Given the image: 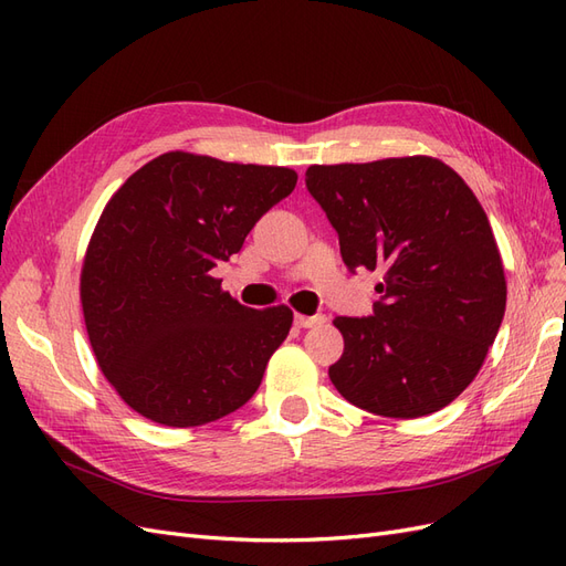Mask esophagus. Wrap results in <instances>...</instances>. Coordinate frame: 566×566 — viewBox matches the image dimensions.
Segmentation results:
<instances>
[{
	"mask_svg": "<svg viewBox=\"0 0 566 566\" xmlns=\"http://www.w3.org/2000/svg\"><path fill=\"white\" fill-rule=\"evenodd\" d=\"M325 323L323 314H314V316H304V314H295V325L297 328H314V325Z\"/></svg>",
	"mask_w": 566,
	"mask_h": 566,
	"instance_id": "1",
	"label": "esophagus"
}]
</instances>
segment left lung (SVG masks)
<instances>
[{"label":"left lung","mask_w":566,"mask_h":566,"mask_svg":"<svg viewBox=\"0 0 566 566\" xmlns=\"http://www.w3.org/2000/svg\"><path fill=\"white\" fill-rule=\"evenodd\" d=\"M304 181L347 269L382 273L370 316L333 321L345 337L328 370L335 389L375 416L437 413L474 380L505 314L484 208L449 165L424 156L312 165Z\"/></svg>","instance_id":"1"}]
</instances>
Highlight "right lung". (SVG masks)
Here are the masks:
<instances>
[{
    "mask_svg": "<svg viewBox=\"0 0 566 566\" xmlns=\"http://www.w3.org/2000/svg\"><path fill=\"white\" fill-rule=\"evenodd\" d=\"M287 167L165 153L106 205L80 297L98 368L129 408L196 427L245 406L293 325L287 306L250 310L210 271L293 193Z\"/></svg>",
    "mask_w": 566,
    "mask_h": 566,
    "instance_id": "1",
    "label": "right lung"
}]
</instances>
